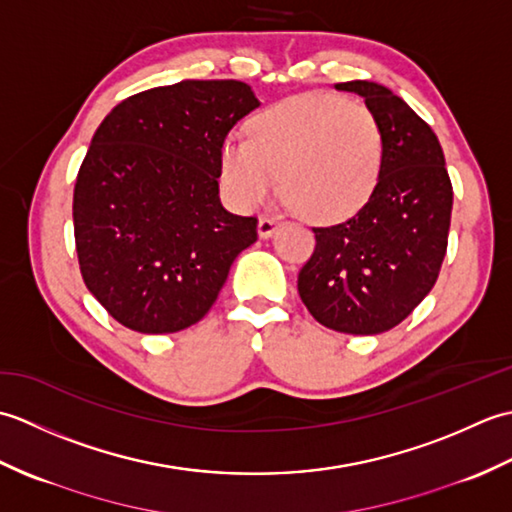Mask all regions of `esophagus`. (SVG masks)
I'll return each mask as SVG.
<instances>
[{"mask_svg": "<svg viewBox=\"0 0 512 512\" xmlns=\"http://www.w3.org/2000/svg\"><path fill=\"white\" fill-rule=\"evenodd\" d=\"M277 226H279V220H277V217H259V222H257V233H259V237L268 239L270 235H273V233L277 231Z\"/></svg>", "mask_w": 512, "mask_h": 512, "instance_id": "1", "label": "esophagus"}]
</instances>
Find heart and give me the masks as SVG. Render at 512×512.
<instances>
[{
	"label": "heart",
	"mask_w": 512,
	"mask_h": 512,
	"mask_svg": "<svg viewBox=\"0 0 512 512\" xmlns=\"http://www.w3.org/2000/svg\"><path fill=\"white\" fill-rule=\"evenodd\" d=\"M385 140L376 114L361 101L301 94L228 134L220 180L237 209L250 211L279 189L310 222H339L372 198L383 171Z\"/></svg>",
	"instance_id": "obj_1"
}]
</instances>
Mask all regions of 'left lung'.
Returning <instances> with one entry per match:
<instances>
[{
    "label": "left lung",
    "mask_w": 512,
    "mask_h": 512,
    "mask_svg": "<svg viewBox=\"0 0 512 512\" xmlns=\"http://www.w3.org/2000/svg\"><path fill=\"white\" fill-rule=\"evenodd\" d=\"M363 96L383 129V171L372 198L350 220L312 228V257L299 297L321 325L380 334L407 319L440 273L453 189L438 136L411 107L374 81L336 83Z\"/></svg>",
    "instance_id": "obj_1"
}]
</instances>
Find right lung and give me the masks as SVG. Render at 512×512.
Here are the masks:
<instances>
[{
	"instance_id": "add662e5",
	"label": "right lung",
	"mask_w": 512,
	"mask_h": 512,
	"mask_svg": "<svg viewBox=\"0 0 512 512\" xmlns=\"http://www.w3.org/2000/svg\"><path fill=\"white\" fill-rule=\"evenodd\" d=\"M259 107L242 81H180L103 118L74 184L85 286L125 328L180 332L211 310L257 220L220 202V147Z\"/></svg>"
}]
</instances>
